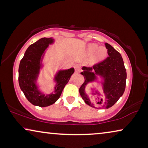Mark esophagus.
I'll return each instance as SVG.
<instances>
[{
	"mask_svg": "<svg viewBox=\"0 0 148 148\" xmlns=\"http://www.w3.org/2000/svg\"><path fill=\"white\" fill-rule=\"evenodd\" d=\"M75 70L76 73H79L81 71V68H80V65H75Z\"/></svg>",
	"mask_w": 148,
	"mask_h": 148,
	"instance_id": "obj_1",
	"label": "esophagus"
}]
</instances>
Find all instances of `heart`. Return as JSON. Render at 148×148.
I'll use <instances>...</instances> for the list:
<instances>
[{
	"mask_svg": "<svg viewBox=\"0 0 148 148\" xmlns=\"http://www.w3.org/2000/svg\"><path fill=\"white\" fill-rule=\"evenodd\" d=\"M85 52L87 56L93 55L91 59L93 64L100 63L108 56V49L103 46L99 47L95 43L89 44L85 48Z\"/></svg>",
	"mask_w": 148,
	"mask_h": 148,
	"instance_id": "heart-1",
	"label": "heart"
}]
</instances>
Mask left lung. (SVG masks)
Masks as SVG:
<instances>
[{
	"mask_svg": "<svg viewBox=\"0 0 148 148\" xmlns=\"http://www.w3.org/2000/svg\"><path fill=\"white\" fill-rule=\"evenodd\" d=\"M105 45L108 49V58L93 67H82L83 72L81 73L85 81L79 88V93L85 103L92 108L95 107L85 92L90 83L101 85L103 99L97 103L105 109L112 107L123 95L125 89L127 73L121 55L110 44L106 42Z\"/></svg>",
	"mask_w": 148,
	"mask_h": 148,
	"instance_id": "left-lung-1",
	"label": "left lung"
}]
</instances>
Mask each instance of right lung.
Returning <instances> with one entry per match:
<instances>
[{
    "instance_id": "add662e5",
    "label": "right lung",
    "mask_w": 148,
    "mask_h": 148,
    "mask_svg": "<svg viewBox=\"0 0 148 148\" xmlns=\"http://www.w3.org/2000/svg\"><path fill=\"white\" fill-rule=\"evenodd\" d=\"M55 42L52 37L41 38L30 45L25 51L18 67V83L21 89L30 103L36 106L47 107L58 100L62 91L75 71L74 68L57 71L53 81L52 93H44L39 89L38 79L43 68V59L50 45Z\"/></svg>"
}]
</instances>
